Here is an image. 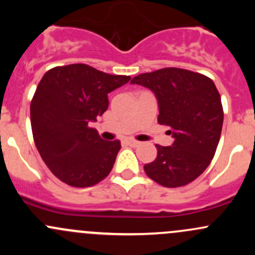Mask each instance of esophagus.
Returning <instances> with one entry per match:
<instances>
[{
    "instance_id": "esophagus-1",
    "label": "esophagus",
    "mask_w": 255,
    "mask_h": 255,
    "mask_svg": "<svg viewBox=\"0 0 255 255\" xmlns=\"http://www.w3.org/2000/svg\"><path fill=\"white\" fill-rule=\"evenodd\" d=\"M126 143L130 146H138L140 144V142H138V140H134V139H127L126 140Z\"/></svg>"
}]
</instances>
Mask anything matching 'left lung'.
Instances as JSON below:
<instances>
[{
  "label": "left lung",
  "instance_id": "obj_1",
  "mask_svg": "<svg viewBox=\"0 0 255 255\" xmlns=\"http://www.w3.org/2000/svg\"><path fill=\"white\" fill-rule=\"evenodd\" d=\"M158 100L159 125L168 126L174 142L156 144L155 160L144 165L145 174L165 187L194 181L206 170L220 142L223 125L221 96L215 84L202 74L165 68L134 76Z\"/></svg>",
  "mask_w": 255,
  "mask_h": 255
}]
</instances>
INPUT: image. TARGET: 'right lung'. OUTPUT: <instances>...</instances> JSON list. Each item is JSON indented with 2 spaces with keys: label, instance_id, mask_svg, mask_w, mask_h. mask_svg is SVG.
<instances>
[{
  "label": "right lung",
  "instance_id": "right-lung-1",
  "mask_svg": "<svg viewBox=\"0 0 255 255\" xmlns=\"http://www.w3.org/2000/svg\"><path fill=\"white\" fill-rule=\"evenodd\" d=\"M129 80L86 64L56 66L44 74L30 102V123L35 146L59 180L89 187L109 175L121 142L102 139L89 123L106 111L110 92Z\"/></svg>",
  "mask_w": 255,
  "mask_h": 255
}]
</instances>
